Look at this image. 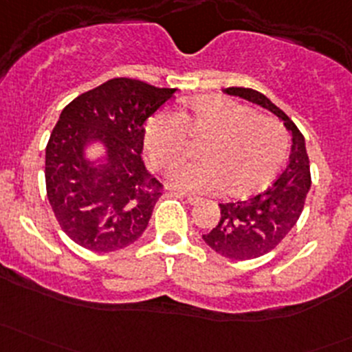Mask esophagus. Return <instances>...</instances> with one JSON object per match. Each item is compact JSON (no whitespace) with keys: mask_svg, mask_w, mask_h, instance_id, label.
Returning a JSON list of instances; mask_svg holds the SVG:
<instances>
[{"mask_svg":"<svg viewBox=\"0 0 352 352\" xmlns=\"http://www.w3.org/2000/svg\"><path fill=\"white\" fill-rule=\"evenodd\" d=\"M179 194H180V196H182V197H186L187 202H189L190 206H196V204H199V202H201V197L190 196V194H186V192H179Z\"/></svg>","mask_w":352,"mask_h":352,"instance_id":"1","label":"esophagus"}]
</instances>
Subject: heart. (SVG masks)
<instances>
[{
	"label": "heart",
	"instance_id": "heart-1",
	"mask_svg": "<svg viewBox=\"0 0 352 352\" xmlns=\"http://www.w3.org/2000/svg\"><path fill=\"white\" fill-rule=\"evenodd\" d=\"M184 133L206 138L197 156L180 163L166 180L187 192H218L245 197L264 189L286 158V134L278 120L258 116L232 98L202 95L172 113H155L144 126V148L158 168L182 153Z\"/></svg>",
	"mask_w": 352,
	"mask_h": 352
}]
</instances>
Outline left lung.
<instances>
[{
	"instance_id": "1",
	"label": "left lung",
	"mask_w": 352,
	"mask_h": 352,
	"mask_svg": "<svg viewBox=\"0 0 352 352\" xmlns=\"http://www.w3.org/2000/svg\"><path fill=\"white\" fill-rule=\"evenodd\" d=\"M223 91L274 113L291 136L289 162L278 180L252 199L219 204L221 218L218 225L208 235H202L216 254L233 261H250L278 247L296 225L311 186L310 162L303 134L264 94L242 87H230Z\"/></svg>"
}]
</instances>
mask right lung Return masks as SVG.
I'll use <instances>...</instances> for the list:
<instances>
[{
    "label": "right lung",
    "mask_w": 352,
    "mask_h": 352,
    "mask_svg": "<svg viewBox=\"0 0 352 352\" xmlns=\"http://www.w3.org/2000/svg\"><path fill=\"white\" fill-rule=\"evenodd\" d=\"M175 91L113 78L63 109L45 148V187L74 243L113 252L143 235L162 196L141 158L144 122Z\"/></svg>",
    "instance_id": "1"
}]
</instances>
